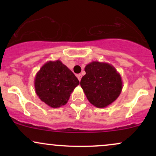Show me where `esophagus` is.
Returning <instances> with one entry per match:
<instances>
[{
	"label": "esophagus",
	"mask_w": 156,
	"mask_h": 156,
	"mask_svg": "<svg viewBox=\"0 0 156 156\" xmlns=\"http://www.w3.org/2000/svg\"><path fill=\"white\" fill-rule=\"evenodd\" d=\"M81 77H82L81 74H78V75H77V78H78V79L79 80H80V79H81Z\"/></svg>",
	"instance_id": "1"
}]
</instances>
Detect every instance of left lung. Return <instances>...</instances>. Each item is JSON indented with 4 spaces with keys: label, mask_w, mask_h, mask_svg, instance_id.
<instances>
[{
    "label": "left lung",
    "mask_w": 156,
    "mask_h": 156,
    "mask_svg": "<svg viewBox=\"0 0 156 156\" xmlns=\"http://www.w3.org/2000/svg\"><path fill=\"white\" fill-rule=\"evenodd\" d=\"M80 86L88 101L98 108L113 103L120 94L122 83L115 68L110 64L93 62L85 67Z\"/></svg>",
    "instance_id": "obj_1"
}]
</instances>
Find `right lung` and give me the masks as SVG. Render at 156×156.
Here are the masks:
<instances>
[{"label": "right lung", "instance_id": "obj_1", "mask_svg": "<svg viewBox=\"0 0 156 156\" xmlns=\"http://www.w3.org/2000/svg\"><path fill=\"white\" fill-rule=\"evenodd\" d=\"M79 80L60 61L49 62L35 78V89L42 101L53 108L65 105Z\"/></svg>", "mask_w": 156, "mask_h": 156}]
</instances>
